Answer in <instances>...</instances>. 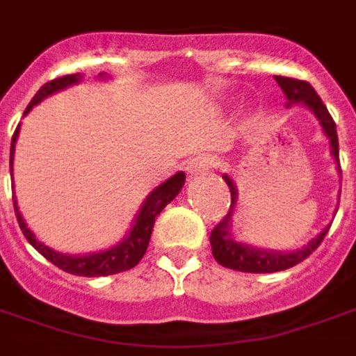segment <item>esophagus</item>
<instances>
[{
	"label": "esophagus",
	"instance_id": "34e87169",
	"mask_svg": "<svg viewBox=\"0 0 356 356\" xmlns=\"http://www.w3.org/2000/svg\"><path fill=\"white\" fill-rule=\"evenodd\" d=\"M215 165H217V160L211 156L194 158L191 162V168H188V175H191V177H198V175H202L205 171H209L211 168H215Z\"/></svg>",
	"mask_w": 356,
	"mask_h": 356
}]
</instances>
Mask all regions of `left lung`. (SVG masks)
Instances as JSON below:
<instances>
[{
    "label": "left lung",
    "instance_id": "left-lung-1",
    "mask_svg": "<svg viewBox=\"0 0 356 356\" xmlns=\"http://www.w3.org/2000/svg\"><path fill=\"white\" fill-rule=\"evenodd\" d=\"M277 84L281 86V90L289 99L291 104H302L307 109H312V113L317 117V120L323 126L325 136L330 141V152L336 158V165L339 170V145H338V131H336V122L330 117V113L326 109V105L323 104V99L317 96V92L313 88L312 84L305 83V81H298V79L291 77H275ZM226 181V185L230 188L232 194V204L230 211L226 213L225 218L213 228L209 241H211L213 257L217 260L218 264L230 268V270H238V272H247V273H273L281 272V270H289L292 266L300 264L302 260H305L317 249L323 238L328 232V226L325 230L318 234L317 238H313L309 243L298 249V251L292 252H281V251H266V249H259V247H251L247 243H239L232 236V215H234V207L238 204V188L234 185L228 175H222Z\"/></svg>",
    "mask_w": 356,
    "mask_h": 356
}]
</instances>
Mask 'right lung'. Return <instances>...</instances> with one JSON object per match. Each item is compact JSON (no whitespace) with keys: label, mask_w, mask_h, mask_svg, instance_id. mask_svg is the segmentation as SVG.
Segmentation results:
<instances>
[{"label":"right lung","mask_w":356,"mask_h":356,"mask_svg":"<svg viewBox=\"0 0 356 356\" xmlns=\"http://www.w3.org/2000/svg\"><path fill=\"white\" fill-rule=\"evenodd\" d=\"M99 77H105L104 73H99ZM81 81V75L75 73V75H65V77L54 79V81H49L47 84H43L38 90V94L33 96V99L30 102V105L26 107V113L31 111L33 105H38L41 99H44L47 96H51L54 92L64 90L71 84H77ZM18 130H20V124L17 126V130L13 134V141H10V177H13V156H15V143H17ZM185 173L179 171L173 177H170L168 181H164L162 185H158L154 191L147 196V200L141 205V209L136 215V220H134V226L131 230L128 232V236L122 238V241H118L115 247L107 249V251L99 252H90V254H64V252H58L54 249H51L49 245H44L43 241H39L35 238V234L28 228V225L24 222L22 215L18 211L17 198L13 196V204H15V213H17L18 225H20V230L26 236V239L30 241V245H33L44 259L52 262L54 266H58L60 270H64L67 273H73V275H83V277H104V275H113V273L126 272V270H131L134 266L139 264V260L143 259L145 251L149 247V239H151L152 226H154V220L162 213L165 205L170 204L171 200L177 196L183 185H185Z\"/></svg>","instance_id":"obj_1"}]
</instances>
